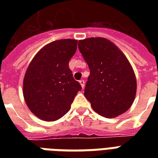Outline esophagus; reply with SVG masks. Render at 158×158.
I'll use <instances>...</instances> for the list:
<instances>
[{"label":"esophagus","instance_id":"34e87169","mask_svg":"<svg viewBox=\"0 0 158 158\" xmlns=\"http://www.w3.org/2000/svg\"><path fill=\"white\" fill-rule=\"evenodd\" d=\"M79 84H80V85H81L82 89H84V86H85V82H84V80H79Z\"/></svg>","mask_w":158,"mask_h":158}]
</instances>
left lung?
Wrapping results in <instances>:
<instances>
[{
    "label": "left lung",
    "instance_id": "1",
    "mask_svg": "<svg viewBox=\"0 0 158 158\" xmlns=\"http://www.w3.org/2000/svg\"><path fill=\"white\" fill-rule=\"evenodd\" d=\"M79 49L90 69L84 96L94 111L113 118L129 110L135 101L137 83L124 53L104 38L79 40Z\"/></svg>",
    "mask_w": 158,
    "mask_h": 158
}]
</instances>
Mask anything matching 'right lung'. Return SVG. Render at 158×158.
Here are the masks:
<instances>
[{"label": "right lung", "mask_w": 158, "mask_h": 158, "mask_svg": "<svg viewBox=\"0 0 158 158\" xmlns=\"http://www.w3.org/2000/svg\"><path fill=\"white\" fill-rule=\"evenodd\" d=\"M77 43L75 39L50 43L35 55L26 70L23 98L29 110L41 120L54 121L64 116L82 89L69 67Z\"/></svg>", "instance_id": "right-lung-1"}]
</instances>
